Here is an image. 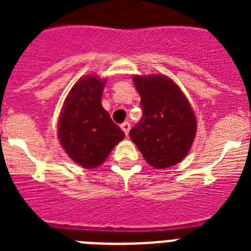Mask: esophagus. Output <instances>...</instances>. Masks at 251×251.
<instances>
[{
	"mask_svg": "<svg viewBox=\"0 0 251 251\" xmlns=\"http://www.w3.org/2000/svg\"><path fill=\"white\" fill-rule=\"evenodd\" d=\"M121 128L123 129V132L126 133V136H128V133H129L130 129V123L129 122H124V123L121 124Z\"/></svg>",
	"mask_w": 251,
	"mask_h": 251,
	"instance_id": "34e87169",
	"label": "esophagus"
}]
</instances>
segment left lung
I'll use <instances>...</instances> for the list:
<instances>
[{
    "mask_svg": "<svg viewBox=\"0 0 251 251\" xmlns=\"http://www.w3.org/2000/svg\"><path fill=\"white\" fill-rule=\"evenodd\" d=\"M143 117L129 137L148 165L167 168L187 156L196 136L195 113L183 92L165 75H134Z\"/></svg>",
    "mask_w": 251,
    "mask_h": 251,
    "instance_id": "8db88e82",
    "label": "left lung"
}]
</instances>
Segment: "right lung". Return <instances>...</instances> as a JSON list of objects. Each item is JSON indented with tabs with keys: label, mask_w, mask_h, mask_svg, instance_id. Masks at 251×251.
<instances>
[{
	"label": "right lung",
	"mask_w": 251,
	"mask_h": 251,
	"mask_svg": "<svg viewBox=\"0 0 251 251\" xmlns=\"http://www.w3.org/2000/svg\"><path fill=\"white\" fill-rule=\"evenodd\" d=\"M105 79L80 77L69 92L57 122V137L68 156L84 168L98 167L124 138L101 106Z\"/></svg>",
	"instance_id": "add662e5"
}]
</instances>
